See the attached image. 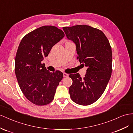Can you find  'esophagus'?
Returning a JSON list of instances; mask_svg holds the SVG:
<instances>
[{
	"label": "esophagus",
	"instance_id": "1",
	"mask_svg": "<svg viewBox=\"0 0 133 133\" xmlns=\"http://www.w3.org/2000/svg\"><path fill=\"white\" fill-rule=\"evenodd\" d=\"M69 76V74H67L66 73H63V77H66Z\"/></svg>",
	"mask_w": 133,
	"mask_h": 133
}]
</instances>
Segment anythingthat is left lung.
Returning a JSON list of instances; mask_svg holds the SVG:
<instances>
[{
	"instance_id": "left-lung-1",
	"label": "left lung",
	"mask_w": 133,
	"mask_h": 133,
	"mask_svg": "<svg viewBox=\"0 0 133 133\" xmlns=\"http://www.w3.org/2000/svg\"><path fill=\"white\" fill-rule=\"evenodd\" d=\"M67 38L75 44L77 58L87 67L85 77L70 74V97L82 105L96 102L103 93L112 73V54L109 41L100 30L88 25L64 27Z\"/></svg>"
}]
</instances>
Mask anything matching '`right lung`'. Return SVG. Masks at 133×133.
<instances>
[{"label":"right lung","mask_w":133,"mask_h":133,"mask_svg":"<svg viewBox=\"0 0 133 133\" xmlns=\"http://www.w3.org/2000/svg\"><path fill=\"white\" fill-rule=\"evenodd\" d=\"M64 36L57 27L44 26L27 34L19 43L15 58L16 76L23 94L36 105L50 103L62 79V72H50L42 61Z\"/></svg>","instance_id":"right-lung-1"}]
</instances>
